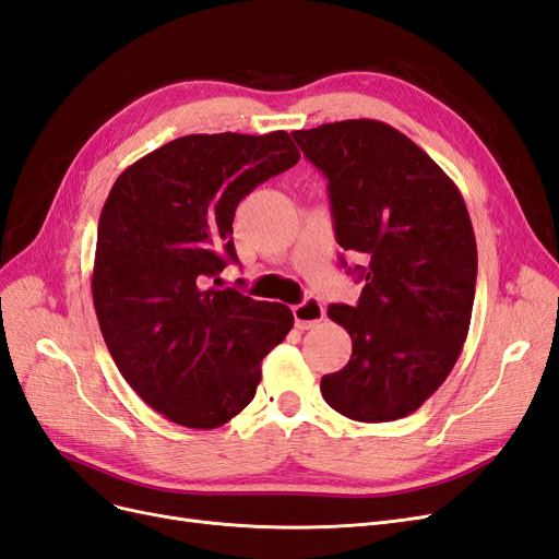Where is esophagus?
I'll use <instances>...</instances> for the list:
<instances>
[{
	"label": "esophagus",
	"instance_id": "obj_1",
	"mask_svg": "<svg viewBox=\"0 0 559 559\" xmlns=\"http://www.w3.org/2000/svg\"><path fill=\"white\" fill-rule=\"evenodd\" d=\"M294 319H296V326L300 331L306 329H312L317 321L324 319V306L317 298H308L298 302V306H294Z\"/></svg>",
	"mask_w": 559,
	"mask_h": 559
}]
</instances>
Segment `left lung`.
<instances>
[{
  "label": "left lung",
  "instance_id": "left-lung-1",
  "mask_svg": "<svg viewBox=\"0 0 559 559\" xmlns=\"http://www.w3.org/2000/svg\"><path fill=\"white\" fill-rule=\"evenodd\" d=\"M292 134L329 179L337 245L364 259L357 306L329 308L352 357L321 378V396L357 421L411 415L468 335L478 249L464 198L413 140L373 118Z\"/></svg>",
  "mask_w": 559,
  "mask_h": 559
}]
</instances>
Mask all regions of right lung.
Wrapping results in <instances>:
<instances>
[{"label": "right lung", "mask_w": 559, "mask_h": 559, "mask_svg": "<svg viewBox=\"0 0 559 559\" xmlns=\"http://www.w3.org/2000/svg\"><path fill=\"white\" fill-rule=\"evenodd\" d=\"M298 158L284 130L186 134L111 186L97 224L95 314L126 382L175 425L216 429L242 413L267 352L294 326L282 302L205 284L238 261L240 200Z\"/></svg>", "instance_id": "right-lung-1"}]
</instances>
